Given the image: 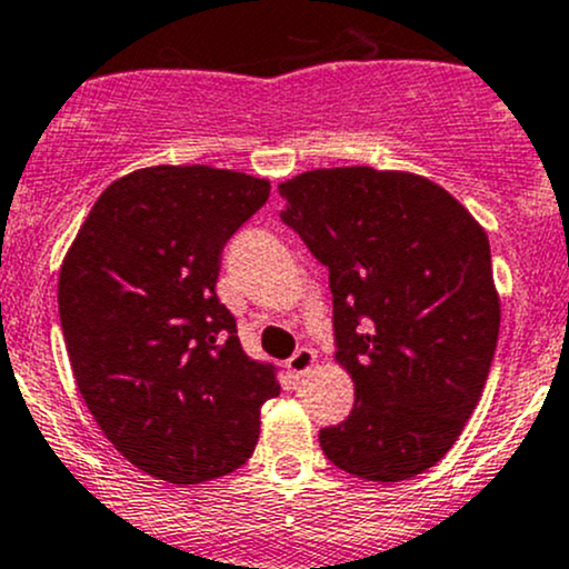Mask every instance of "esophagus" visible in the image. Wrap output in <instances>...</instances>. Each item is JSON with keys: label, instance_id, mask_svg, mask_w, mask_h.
<instances>
[{"label": "esophagus", "instance_id": "1", "mask_svg": "<svg viewBox=\"0 0 569 569\" xmlns=\"http://www.w3.org/2000/svg\"><path fill=\"white\" fill-rule=\"evenodd\" d=\"M316 365V355L310 349H297L295 355L289 357V362H286V368H289V373L295 376V379H302V376H308L310 370H313Z\"/></svg>", "mask_w": 569, "mask_h": 569}]
</instances>
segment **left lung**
Listing matches in <instances>:
<instances>
[{
  "instance_id": "left-lung-1",
  "label": "left lung",
  "mask_w": 569,
  "mask_h": 569,
  "mask_svg": "<svg viewBox=\"0 0 569 569\" xmlns=\"http://www.w3.org/2000/svg\"><path fill=\"white\" fill-rule=\"evenodd\" d=\"M280 196V220L330 272L335 357L355 381L321 450L362 480H409L456 445L488 381L499 297L486 231L400 171H305Z\"/></svg>"
}]
</instances>
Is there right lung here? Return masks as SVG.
<instances>
[{"label":"right lung","mask_w":569,"mask_h":569,"mask_svg":"<svg viewBox=\"0 0 569 569\" xmlns=\"http://www.w3.org/2000/svg\"><path fill=\"white\" fill-rule=\"evenodd\" d=\"M269 199L267 179L154 166L94 201L59 272L76 385L106 439L174 486L239 469L280 392L214 283L223 248Z\"/></svg>","instance_id":"add662e5"}]
</instances>
